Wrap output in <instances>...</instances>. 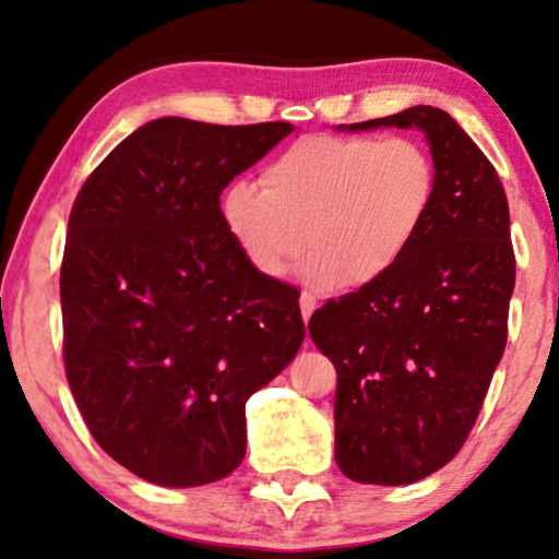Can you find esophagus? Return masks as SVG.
I'll use <instances>...</instances> for the list:
<instances>
[{
	"mask_svg": "<svg viewBox=\"0 0 559 559\" xmlns=\"http://www.w3.org/2000/svg\"><path fill=\"white\" fill-rule=\"evenodd\" d=\"M313 311H316V296L311 294V290H304V294H301V316H304V321L311 319Z\"/></svg>",
	"mask_w": 559,
	"mask_h": 559,
	"instance_id": "34e87169",
	"label": "esophagus"
}]
</instances>
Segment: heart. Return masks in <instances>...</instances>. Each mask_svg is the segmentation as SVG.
<instances>
[{"label":"heart","instance_id":"heart-1","mask_svg":"<svg viewBox=\"0 0 559 559\" xmlns=\"http://www.w3.org/2000/svg\"><path fill=\"white\" fill-rule=\"evenodd\" d=\"M258 182L226 190V230L271 278L286 276L308 243L306 278L316 286L386 278L412 253L437 198L435 157L409 135H304L263 165Z\"/></svg>","mask_w":559,"mask_h":559}]
</instances>
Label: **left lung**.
<instances>
[{"instance_id": "obj_1", "label": "left lung", "mask_w": 559, "mask_h": 559, "mask_svg": "<svg viewBox=\"0 0 559 559\" xmlns=\"http://www.w3.org/2000/svg\"><path fill=\"white\" fill-rule=\"evenodd\" d=\"M419 128L437 198L412 253L308 321L336 366V464L364 485L429 477L469 437L504 354L514 288L510 205L487 155L444 110L416 105L356 122Z\"/></svg>"}]
</instances>
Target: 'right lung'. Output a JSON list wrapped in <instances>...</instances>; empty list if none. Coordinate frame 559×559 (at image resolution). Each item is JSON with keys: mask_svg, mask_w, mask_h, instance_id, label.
Segmentation results:
<instances>
[{"mask_svg": "<svg viewBox=\"0 0 559 559\" xmlns=\"http://www.w3.org/2000/svg\"><path fill=\"white\" fill-rule=\"evenodd\" d=\"M290 122L143 124L80 188L60 271L67 384L90 435L163 487L243 462L246 402L306 336L298 288L258 273L221 213Z\"/></svg>", "mask_w": 559, "mask_h": 559, "instance_id": "right-lung-1", "label": "right lung"}]
</instances>
